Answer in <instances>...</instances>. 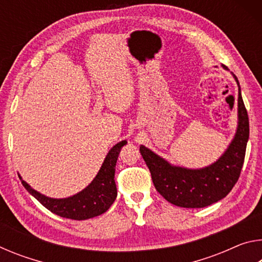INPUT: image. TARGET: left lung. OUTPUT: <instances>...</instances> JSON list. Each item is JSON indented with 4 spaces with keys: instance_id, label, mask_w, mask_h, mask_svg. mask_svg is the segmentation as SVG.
<instances>
[{
    "instance_id": "1",
    "label": "left lung",
    "mask_w": 262,
    "mask_h": 262,
    "mask_svg": "<svg viewBox=\"0 0 262 262\" xmlns=\"http://www.w3.org/2000/svg\"><path fill=\"white\" fill-rule=\"evenodd\" d=\"M234 78L238 83L237 77ZM238 118L236 136L227 151L216 163L201 170L171 166L163 158L141 145L140 152L149 167L155 187L165 200L178 207L203 208L227 196L241 176L250 135L248 115L241 88Z\"/></svg>"
}]
</instances>
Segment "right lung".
<instances>
[{"instance_id":"obj_1","label":"right lung","mask_w":262,"mask_h":262,"mask_svg":"<svg viewBox=\"0 0 262 262\" xmlns=\"http://www.w3.org/2000/svg\"><path fill=\"white\" fill-rule=\"evenodd\" d=\"M126 143V141L119 142L110 150L94 181L85 189L74 196L67 199H51L31 188L24 180H21V184L30 194H32L53 214L76 221L92 219L108 210L117 198V186L114 181L115 164H117L121 147Z\"/></svg>"}]
</instances>
